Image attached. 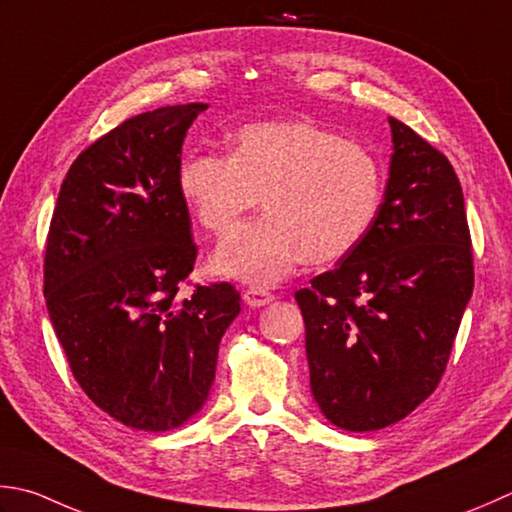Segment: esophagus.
<instances>
[{
    "label": "esophagus",
    "instance_id": "obj_1",
    "mask_svg": "<svg viewBox=\"0 0 512 512\" xmlns=\"http://www.w3.org/2000/svg\"><path fill=\"white\" fill-rule=\"evenodd\" d=\"M242 297H244V302L248 304V306H266V304H270L275 299V295L273 293H268V290H264V288H244L242 290Z\"/></svg>",
    "mask_w": 512,
    "mask_h": 512
}]
</instances>
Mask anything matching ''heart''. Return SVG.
Listing matches in <instances>:
<instances>
[{"mask_svg":"<svg viewBox=\"0 0 512 512\" xmlns=\"http://www.w3.org/2000/svg\"><path fill=\"white\" fill-rule=\"evenodd\" d=\"M177 188L208 233L226 235L264 197L266 217L230 233L215 253L224 275L268 286L306 259L339 262L368 235L384 199L375 153L310 122L239 128L230 155L193 150Z\"/></svg>","mask_w":512,"mask_h":512,"instance_id":"b5f03b06","label":"heart"}]
</instances>
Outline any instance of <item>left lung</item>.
<instances>
[{
	"mask_svg": "<svg viewBox=\"0 0 512 512\" xmlns=\"http://www.w3.org/2000/svg\"><path fill=\"white\" fill-rule=\"evenodd\" d=\"M388 122L395 153L373 226L295 293L315 402L355 433L395 424L435 393L475 284L453 166L413 128Z\"/></svg>",
	"mask_w": 512,
	"mask_h": 512,
	"instance_id": "1",
	"label": "left lung"
}]
</instances>
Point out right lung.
<instances>
[{
  "mask_svg": "<svg viewBox=\"0 0 512 512\" xmlns=\"http://www.w3.org/2000/svg\"><path fill=\"white\" fill-rule=\"evenodd\" d=\"M206 104L126 119L68 168L50 219L44 297L70 373L124 426L164 433L206 402L242 297L228 282L179 297L197 244L177 168Z\"/></svg>",
  "mask_w": 512,
  "mask_h": 512,
  "instance_id": "right-lung-1",
  "label": "right lung"
}]
</instances>
